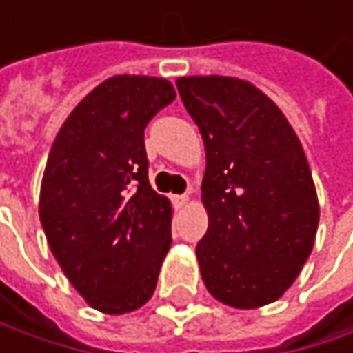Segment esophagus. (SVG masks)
Instances as JSON below:
<instances>
[{
    "instance_id": "1",
    "label": "esophagus",
    "mask_w": 353,
    "mask_h": 353,
    "mask_svg": "<svg viewBox=\"0 0 353 353\" xmlns=\"http://www.w3.org/2000/svg\"><path fill=\"white\" fill-rule=\"evenodd\" d=\"M171 201H173L175 209H182V207L188 205V194H175V196H171Z\"/></svg>"
}]
</instances>
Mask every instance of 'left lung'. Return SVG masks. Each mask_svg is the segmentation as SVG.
Returning <instances> with one entry per match:
<instances>
[{
  "label": "left lung",
  "mask_w": 353,
  "mask_h": 353,
  "mask_svg": "<svg viewBox=\"0 0 353 353\" xmlns=\"http://www.w3.org/2000/svg\"><path fill=\"white\" fill-rule=\"evenodd\" d=\"M180 98L199 125L209 215L196 257L207 291L253 310L279 299L307 261L318 196L299 138L281 108L232 77H182Z\"/></svg>",
  "instance_id": "left-lung-1"
}]
</instances>
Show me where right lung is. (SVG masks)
<instances>
[{
	"label": "right lung",
	"instance_id": "add662e5",
	"mask_svg": "<svg viewBox=\"0 0 353 353\" xmlns=\"http://www.w3.org/2000/svg\"><path fill=\"white\" fill-rule=\"evenodd\" d=\"M173 98L167 79L110 77L68 114L48 157L43 232L70 285L104 314L142 307L171 247V205L148 182L144 130Z\"/></svg>",
	"mask_w": 353,
	"mask_h": 353
}]
</instances>
